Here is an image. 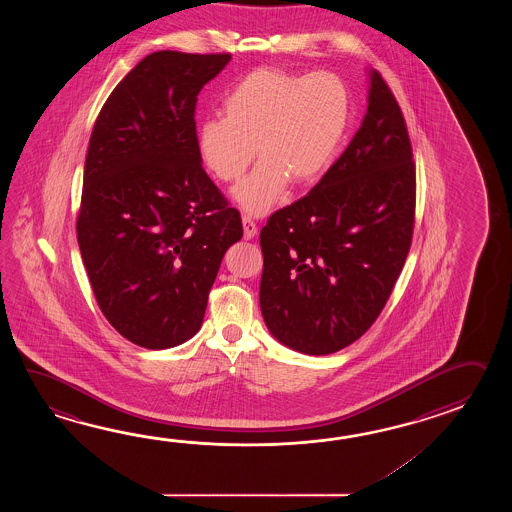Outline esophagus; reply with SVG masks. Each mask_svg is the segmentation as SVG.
<instances>
[{"label":"esophagus","mask_w":512,"mask_h":512,"mask_svg":"<svg viewBox=\"0 0 512 512\" xmlns=\"http://www.w3.org/2000/svg\"><path fill=\"white\" fill-rule=\"evenodd\" d=\"M241 221H243V238H245V240H252V238L258 234L256 223H254L249 216H243Z\"/></svg>","instance_id":"1"}]
</instances>
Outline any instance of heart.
<instances>
[{
	"mask_svg": "<svg viewBox=\"0 0 512 512\" xmlns=\"http://www.w3.org/2000/svg\"><path fill=\"white\" fill-rule=\"evenodd\" d=\"M344 82L327 71L300 77L263 67L249 73L223 100L225 119L197 126L196 150L208 172L238 181L256 157L261 163L232 190L252 216L282 203L289 181L313 185L333 163L349 124Z\"/></svg>",
	"mask_w": 512,
	"mask_h": 512,
	"instance_id": "heart-1",
	"label": "heart"
}]
</instances>
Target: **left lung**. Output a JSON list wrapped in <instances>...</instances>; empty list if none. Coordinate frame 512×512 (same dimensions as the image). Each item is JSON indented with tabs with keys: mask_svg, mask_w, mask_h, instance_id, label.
<instances>
[{
	"mask_svg": "<svg viewBox=\"0 0 512 512\" xmlns=\"http://www.w3.org/2000/svg\"><path fill=\"white\" fill-rule=\"evenodd\" d=\"M368 77V111L348 148L261 229V315L305 355L335 353L370 329L412 243V144L390 87L377 71Z\"/></svg>",
	"mask_w": 512,
	"mask_h": 512,
	"instance_id": "8db88e82",
	"label": "left lung"
}]
</instances>
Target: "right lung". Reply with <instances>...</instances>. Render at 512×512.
I'll use <instances>...</instances> for the list:
<instances>
[{"instance_id": "obj_1", "label": "right lung", "mask_w": 512, "mask_h": 512, "mask_svg": "<svg viewBox=\"0 0 512 512\" xmlns=\"http://www.w3.org/2000/svg\"><path fill=\"white\" fill-rule=\"evenodd\" d=\"M230 55L159 51L113 89L89 139L77 238L98 307L146 349L174 348L203 324L240 212L196 150L197 95Z\"/></svg>"}]
</instances>
